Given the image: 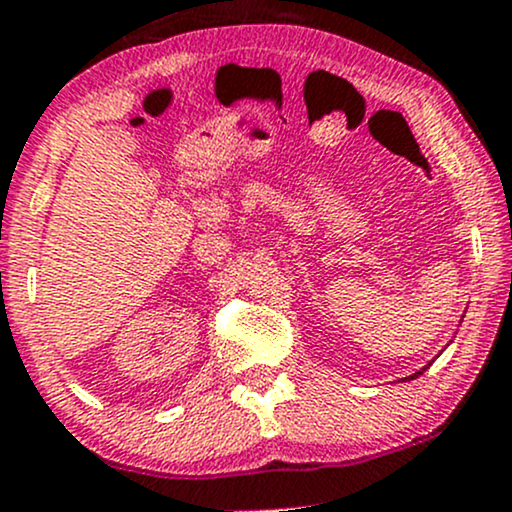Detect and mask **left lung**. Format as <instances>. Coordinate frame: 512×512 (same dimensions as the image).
<instances>
[{"label":"left lung","mask_w":512,"mask_h":512,"mask_svg":"<svg viewBox=\"0 0 512 512\" xmlns=\"http://www.w3.org/2000/svg\"><path fill=\"white\" fill-rule=\"evenodd\" d=\"M426 368H428V366H426ZM426 368H421V370H419V373H414V375H409V380H414V378H419V375H421V373H424V370H426Z\"/></svg>","instance_id":"obj_1"}]
</instances>
